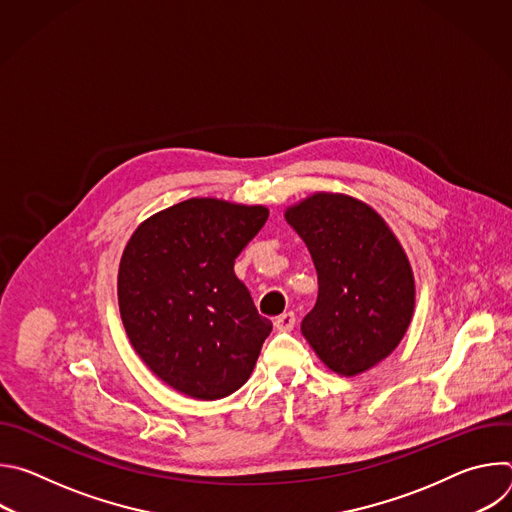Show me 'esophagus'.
<instances>
[{
    "label": "esophagus",
    "mask_w": 512,
    "mask_h": 512,
    "mask_svg": "<svg viewBox=\"0 0 512 512\" xmlns=\"http://www.w3.org/2000/svg\"><path fill=\"white\" fill-rule=\"evenodd\" d=\"M273 324H275V328H277V330H281V332H289L291 328L296 326V314H294V312H283L281 316H277V318L273 320Z\"/></svg>",
    "instance_id": "1"
}]
</instances>
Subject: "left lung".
Instances as JSON below:
<instances>
[{
	"label": "left lung",
	"instance_id": "1",
	"mask_svg": "<svg viewBox=\"0 0 512 512\" xmlns=\"http://www.w3.org/2000/svg\"><path fill=\"white\" fill-rule=\"evenodd\" d=\"M318 273L302 334L326 367L354 377L387 358L409 328L415 281L383 218L346 194L318 192L285 210Z\"/></svg>",
	"mask_w": 512,
	"mask_h": 512
}]
</instances>
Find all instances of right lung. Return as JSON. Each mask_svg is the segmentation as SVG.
Here are the masks:
<instances>
[{
    "instance_id": "obj_1",
    "label": "right lung",
    "mask_w": 512,
    "mask_h": 512,
    "mask_svg": "<svg viewBox=\"0 0 512 512\" xmlns=\"http://www.w3.org/2000/svg\"><path fill=\"white\" fill-rule=\"evenodd\" d=\"M265 206L190 198L143 221L117 277L131 346L172 389L202 401L243 387L271 332L235 259L261 231Z\"/></svg>"
}]
</instances>
